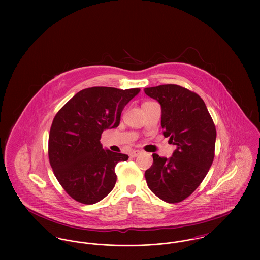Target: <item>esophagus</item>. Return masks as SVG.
Returning a JSON list of instances; mask_svg holds the SVG:
<instances>
[{
	"label": "esophagus",
	"instance_id": "esophagus-1",
	"mask_svg": "<svg viewBox=\"0 0 260 260\" xmlns=\"http://www.w3.org/2000/svg\"><path fill=\"white\" fill-rule=\"evenodd\" d=\"M141 153H142V151H140V150H134V151L131 153V157H132V158H136L138 155H140Z\"/></svg>",
	"mask_w": 260,
	"mask_h": 260
}]
</instances>
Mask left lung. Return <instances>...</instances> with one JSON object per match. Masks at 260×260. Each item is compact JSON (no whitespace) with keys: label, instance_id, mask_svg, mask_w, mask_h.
Here are the masks:
<instances>
[{"label":"left lung","instance_id":"obj_1","mask_svg":"<svg viewBox=\"0 0 260 260\" xmlns=\"http://www.w3.org/2000/svg\"><path fill=\"white\" fill-rule=\"evenodd\" d=\"M144 92L161 105L165 137L176 146L169 159L153 154L145 172L150 190L174 204L190 196L201 184L214 158L216 129L204 100L177 85L146 87Z\"/></svg>","mask_w":260,"mask_h":260}]
</instances>
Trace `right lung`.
Masks as SVG:
<instances>
[{
	"mask_svg": "<svg viewBox=\"0 0 260 260\" xmlns=\"http://www.w3.org/2000/svg\"><path fill=\"white\" fill-rule=\"evenodd\" d=\"M140 88L93 87L76 93L50 127L49 159L54 175L72 198L85 205L105 198L114 188L115 167L128 156L103 149V131L120 124L124 106Z\"/></svg>",
	"mask_w": 260,
	"mask_h": 260,
	"instance_id": "obj_1",
	"label": "right lung"
}]
</instances>
